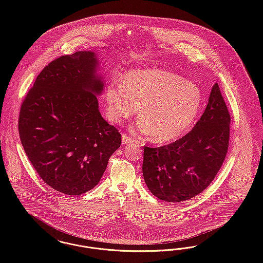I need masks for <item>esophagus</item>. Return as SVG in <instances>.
I'll list each match as a JSON object with an SVG mask.
<instances>
[{
    "mask_svg": "<svg viewBox=\"0 0 263 263\" xmlns=\"http://www.w3.org/2000/svg\"><path fill=\"white\" fill-rule=\"evenodd\" d=\"M133 142H134V140H133L132 138L128 137L127 135H123V136H122V143H123L124 145L131 144V143H133Z\"/></svg>",
    "mask_w": 263,
    "mask_h": 263,
    "instance_id": "obj_1",
    "label": "esophagus"
}]
</instances>
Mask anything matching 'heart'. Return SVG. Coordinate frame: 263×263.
I'll return each mask as SVG.
<instances>
[{"instance_id": "1", "label": "heart", "mask_w": 263, "mask_h": 263, "mask_svg": "<svg viewBox=\"0 0 263 263\" xmlns=\"http://www.w3.org/2000/svg\"><path fill=\"white\" fill-rule=\"evenodd\" d=\"M106 113L113 123H122L137 113V129L156 143L181 137L197 117L202 105L200 88L173 72L141 69L110 82L104 92Z\"/></svg>"}]
</instances>
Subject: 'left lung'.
I'll list each match as a JSON object with an SVG mask.
<instances>
[{
	"instance_id": "obj_1",
	"label": "left lung",
	"mask_w": 263,
	"mask_h": 263,
	"mask_svg": "<svg viewBox=\"0 0 263 263\" xmlns=\"http://www.w3.org/2000/svg\"><path fill=\"white\" fill-rule=\"evenodd\" d=\"M231 116L218 84L198 122L185 136L159 148H144L143 176L161 200L182 202L209 186L229 147Z\"/></svg>"
}]
</instances>
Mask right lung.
<instances>
[{"instance_id":"add662e5","label":"right lung","mask_w":263,"mask_h":263,"mask_svg":"<svg viewBox=\"0 0 263 263\" xmlns=\"http://www.w3.org/2000/svg\"><path fill=\"white\" fill-rule=\"evenodd\" d=\"M99 68L91 51L61 56L41 71L21 107L26 156L46 184L67 195L95 187L121 145L120 133L99 109L104 88Z\"/></svg>"}]
</instances>
